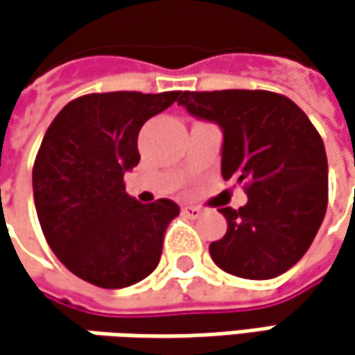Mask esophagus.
Wrapping results in <instances>:
<instances>
[{
  "mask_svg": "<svg viewBox=\"0 0 355 355\" xmlns=\"http://www.w3.org/2000/svg\"><path fill=\"white\" fill-rule=\"evenodd\" d=\"M182 213H184L187 217H191V219H198L202 211H200L198 207H195V205H187V207H182Z\"/></svg>",
  "mask_w": 355,
  "mask_h": 355,
  "instance_id": "esophagus-1",
  "label": "esophagus"
}]
</instances>
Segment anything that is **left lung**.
Listing matches in <instances>:
<instances>
[{
	"label": "left lung",
	"instance_id": "1",
	"mask_svg": "<svg viewBox=\"0 0 355 355\" xmlns=\"http://www.w3.org/2000/svg\"><path fill=\"white\" fill-rule=\"evenodd\" d=\"M178 104L223 130L220 175L245 184L247 205L220 209L227 233L209 245L223 271L273 279L313 243L327 209L320 132L289 98L267 90L182 92Z\"/></svg>",
	"mask_w": 355,
	"mask_h": 355
}]
</instances>
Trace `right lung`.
Masks as SVG:
<instances>
[{"label":"right lung","mask_w":355,"mask_h":355,"mask_svg":"<svg viewBox=\"0 0 355 355\" xmlns=\"http://www.w3.org/2000/svg\"><path fill=\"white\" fill-rule=\"evenodd\" d=\"M180 92L80 96L53 118L33 162V200L55 257L80 279L122 289L157 269L171 198L142 205L126 193L142 124Z\"/></svg>","instance_id":"1"}]
</instances>
